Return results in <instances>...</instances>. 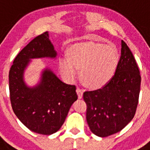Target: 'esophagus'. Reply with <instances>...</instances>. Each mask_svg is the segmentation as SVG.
Returning <instances> with one entry per match:
<instances>
[{"mask_svg":"<svg viewBox=\"0 0 150 150\" xmlns=\"http://www.w3.org/2000/svg\"><path fill=\"white\" fill-rule=\"evenodd\" d=\"M76 92L78 94V96H79V98H81L83 96V90L81 88H78L77 90H76Z\"/></svg>","mask_w":150,"mask_h":150,"instance_id":"34e87169","label":"esophagus"}]
</instances>
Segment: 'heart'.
Returning a JSON list of instances; mask_svg holds the SVG:
<instances>
[{
	"label": "heart",
	"mask_w": 150,
	"mask_h": 150,
	"mask_svg": "<svg viewBox=\"0 0 150 150\" xmlns=\"http://www.w3.org/2000/svg\"><path fill=\"white\" fill-rule=\"evenodd\" d=\"M120 60L117 50L112 46L85 42L76 44L69 50V57L62 56L59 65L69 81L75 80L81 69V78L87 86L98 88L114 77Z\"/></svg>",
	"instance_id": "heart-1"
}]
</instances>
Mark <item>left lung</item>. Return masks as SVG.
Returning a JSON list of instances; mask_svg holds the SVG:
<instances>
[{"mask_svg":"<svg viewBox=\"0 0 150 150\" xmlns=\"http://www.w3.org/2000/svg\"><path fill=\"white\" fill-rule=\"evenodd\" d=\"M141 77L132 52L121 40V52L114 77L101 88L85 91L86 119L94 135L105 137L120 132L137 110Z\"/></svg>","mask_w":150,"mask_h":150,"instance_id":"8db88e82","label":"left lung"}]
</instances>
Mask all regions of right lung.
Returning <instances> with one entry per match:
<instances>
[{
  "label": "right lung",
  "mask_w": 150,
  "mask_h": 150,
  "mask_svg": "<svg viewBox=\"0 0 150 150\" xmlns=\"http://www.w3.org/2000/svg\"><path fill=\"white\" fill-rule=\"evenodd\" d=\"M57 52L49 32L36 36L16 56L9 72L11 106L21 123L31 131L51 135L61 128L78 99L75 85L62 82L50 68L41 72L36 85H26L24 73L32 59H56Z\"/></svg>",
  "instance_id": "add662e5"
}]
</instances>
